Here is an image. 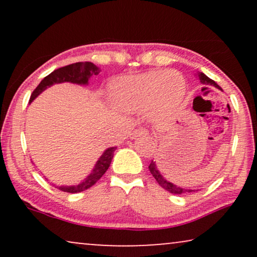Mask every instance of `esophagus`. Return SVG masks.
<instances>
[{
    "mask_svg": "<svg viewBox=\"0 0 257 257\" xmlns=\"http://www.w3.org/2000/svg\"><path fill=\"white\" fill-rule=\"evenodd\" d=\"M146 136H149V131H147L145 127L136 128V130H133L131 133H130V137H131L132 139L138 138V137H146Z\"/></svg>",
    "mask_w": 257,
    "mask_h": 257,
    "instance_id": "obj_1",
    "label": "esophagus"
}]
</instances>
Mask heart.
<instances>
[{"mask_svg":"<svg viewBox=\"0 0 257 257\" xmlns=\"http://www.w3.org/2000/svg\"><path fill=\"white\" fill-rule=\"evenodd\" d=\"M111 103L125 112H138L149 108L154 118L173 114L186 94L182 76L168 70L150 71L135 77L114 80L110 90Z\"/></svg>","mask_w":257,"mask_h":257,"instance_id":"obj_1","label":"heart"}]
</instances>
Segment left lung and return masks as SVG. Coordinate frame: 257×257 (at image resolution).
Instances as JSON below:
<instances>
[{"label":"left lung","mask_w":257,"mask_h":257,"mask_svg":"<svg viewBox=\"0 0 257 257\" xmlns=\"http://www.w3.org/2000/svg\"><path fill=\"white\" fill-rule=\"evenodd\" d=\"M198 77L200 79V82H201L203 85H213L217 87V89H220V86L217 85V84L214 82L213 79H210L209 77H207L205 73L202 72H199L198 73ZM149 170L151 172V174L153 175V178L156 179V181L159 184L161 187H163L164 189H166L167 192L172 193V194H185V193H191V192H194L192 191V189H185V188H181V187H178V186H175L174 184H172V182H170L167 180L166 178L163 177V174L160 173L159 168H158L156 161H151L150 166H149Z\"/></svg>","instance_id":"left-lung-1"}]
</instances>
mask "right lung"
Masks as SVG:
<instances>
[{"label":"right lung","instance_id":"right-lung-1","mask_svg":"<svg viewBox=\"0 0 257 257\" xmlns=\"http://www.w3.org/2000/svg\"><path fill=\"white\" fill-rule=\"evenodd\" d=\"M100 69L91 62H78L59 68L42 79V82L38 84L36 89L34 90V92L31 93L29 103H31L45 89L54 85V84L70 82L73 84H79V85H87L90 77L98 75ZM115 150H117V147H108L107 150H105L99 159L97 160L92 172L80 184L75 186H57V188L66 193H79L90 188L91 186H93L103 177L105 172L107 171V168L110 167Z\"/></svg>","mask_w":257,"mask_h":257}]
</instances>
